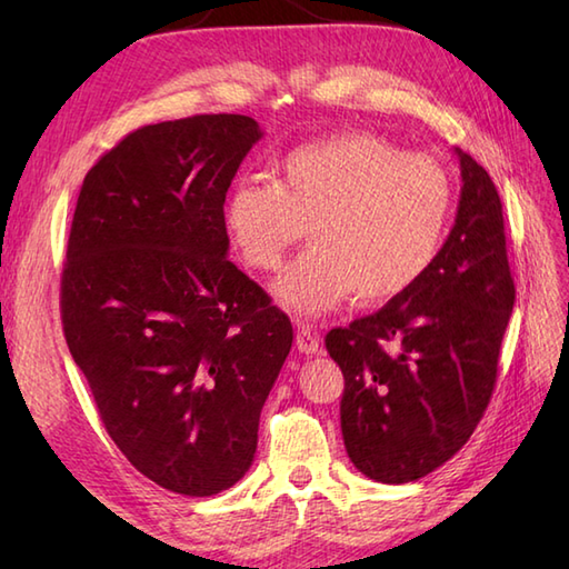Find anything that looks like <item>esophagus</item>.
<instances>
[{
	"instance_id": "obj_1",
	"label": "esophagus",
	"mask_w": 569,
	"mask_h": 569,
	"mask_svg": "<svg viewBox=\"0 0 569 569\" xmlns=\"http://www.w3.org/2000/svg\"><path fill=\"white\" fill-rule=\"evenodd\" d=\"M296 345L303 355H320L322 352V345H320V335L316 332L312 325H300L298 328V337H296Z\"/></svg>"
}]
</instances>
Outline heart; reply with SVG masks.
<instances>
[{
    "label": "heart",
    "instance_id": "heart-1",
    "mask_svg": "<svg viewBox=\"0 0 569 569\" xmlns=\"http://www.w3.org/2000/svg\"><path fill=\"white\" fill-rule=\"evenodd\" d=\"M450 210L452 183L438 161L342 131L286 151L276 183H237L224 224L259 271L278 269L310 224L312 247L278 276L273 293L312 318L349 293L359 306L406 293L438 253Z\"/></svg>",
    "mask_w": 569,
    "mask_h": 569
}]
</instances>
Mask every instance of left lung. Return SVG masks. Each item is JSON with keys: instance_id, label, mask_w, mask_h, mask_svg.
I'll list each match as a JSON object with an SVG mask.
<instances>
[{"instance_id": "1", "label": "left lung", "mask_w": 569, "mask_h": 569, "mask_svg": "<svg viewBox=\"0 0 569 569\" xmlns=\"http://www.w3.org/2000/svg\"><path fill=\"white\" fill-rule=\"evenodd\" d=\"M462 190L442 249L406 293L325 337L345 373L340 422L361 475L406 485L475 432L497 383L516 288L497 186L455 149Z\"/></svg>"}]
</instances>
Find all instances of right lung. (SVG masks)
Masks as SVG:
<instances>
[{
	"mask_svg": "<svg viewBox=\"0 0 569 569\" xmlns=\"http://www.w3.org/2000/svg\"><path fill=\"white\" fill-rule=\"evenodd\" d=\"M261 137L244 114L141 127L90 168L72 214L70 355L119 450L186 497L247 475L293 345L286 312L227 259V188Z\"/></svg>",
	"mask_w": 569,
	"mask_h": 569,
	"instance_id": "add662e5",
	"label": "right lung"
}]
</instances>
